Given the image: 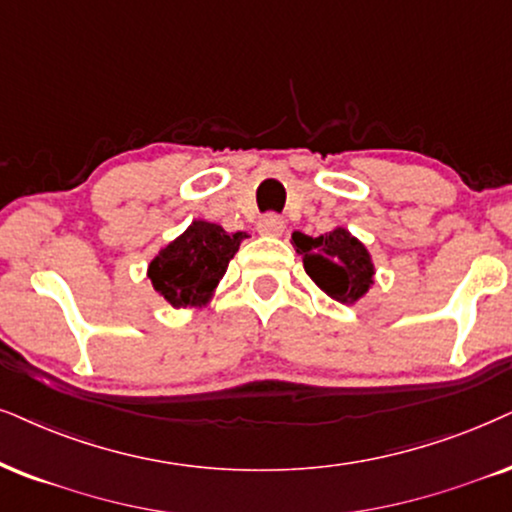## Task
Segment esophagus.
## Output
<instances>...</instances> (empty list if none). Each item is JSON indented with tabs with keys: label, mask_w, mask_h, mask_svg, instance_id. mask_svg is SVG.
Listing matches in <instances>:
<instances>
[{
	"label": "esophagus",
	"mask_w": 512,
	"mask_h": 512,
	"mask_svg": "<svg viewBox=\"0 0 512 512\" xmlns=\"http://www.w3.org/2000/svg\"><path fill=\"white\" fill-rule=\"evenodd\" d=\"M257 231H260L262 236H283V231H286V222H283L278 215H267L260 219Z\"/></svg>",
	"instance_id": "esophagus-1"
}]
</instances>
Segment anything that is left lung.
Listing matches in <instances>:
<instances>
[{
    "label": "left lung",
    "instance_id": "left-lung-1",
    "mask_svg": "<svg viewBox=\"0 0 512 512\" xmlns=\"http://www.w3.org/2000/svg\"><path fill=\"white\" fill-rule=\"evenodd\" d=\"M293 248L302 257L309 278L340 304H357L375 283L371 252L345 226H335L323 236L295 231Z\"/></svg>",
    "mask_w": 512,
    "mask_h": 512
}]
</instances>
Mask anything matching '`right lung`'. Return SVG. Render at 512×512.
<instances>
[{"label": "right lung", "instance_id": "obj_1", "mask_svg": "<svg viewBox=\"0 0 512 512\" xmlns=\"http://www.w3.org/2000/svg\"><path fill=\"white\" fill-rule=\"evenodd\" d=\"M245 238L243 231L226 234L219 224L193 219L148 264L153 290L174 309L205 307L215 300L219 281Z\"/></svg>", "mask_w": 512, "mask_h": 512}]
</instances>
